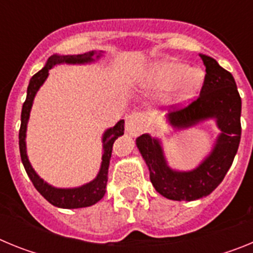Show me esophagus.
<instances>
[{
	"mask_svg": "<svg viewBox=\"0 0 253 253\" xmlns=\"http://www.w3.org/2000/svg\"><path fill=\"white\" fill-rule=\"evenodd\" d=\"M143 124H144V119L142 114H131L125 120V133L131 137H137L138 134L143 131Z\"/></svg>",
	"mask_w": 253,
	"mask_h": 253,
	"instance_id": "obj_1",
	"label": "esophagus"
}]
</instances>
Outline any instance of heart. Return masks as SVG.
Listing matches in <instances>:
<instances>
[{"mask_svg": "<svg viewBox=\"0 0 253 253\" xmlns=\"http://www.w3.org/2000/svg\"><path fill=\"white\" fill-rule=\"evenodd\" d=\"M196 74H199L196 69H190L187 64L181 63V62H166V63L156 64L147 76L146 87L154 92H162V91L169 90L184 77L182 86L172 99V104L181 106L191 101L200 88L202 78L199 75L198 82ZM196 81L198 82L196 83Z\"/></svg>", "mask_w": 253, "mask_h": 253, "instance_id": "obj_1", "label": "heart"}]
</instances>
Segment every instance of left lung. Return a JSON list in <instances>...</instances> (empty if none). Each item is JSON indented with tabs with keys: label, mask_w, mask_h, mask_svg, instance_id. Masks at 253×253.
<instances>
[{
	"label": "left lung",
	"mask_w": 253,
	"mask_h": 253,
	"mask_svg": "<svg viewBox=\"0 0 253 253\" xmlns=\"http://www.w3.org/2000/svg\"><path fill=\"white\" fill-rule=\"evenodd\" d=\"M199 55L207 68L200 96L185 109L167 114L165 123L182 131L213 120L219 134L209 153L193 169L182 171L169 165L161 138L144 133L135 139L156 191L176 202H193L213 193L231 169L241 140L242 101L233 76L214 58Z\"/></svg>",
	"instance_id": "8db88e82"
}]
</instances>
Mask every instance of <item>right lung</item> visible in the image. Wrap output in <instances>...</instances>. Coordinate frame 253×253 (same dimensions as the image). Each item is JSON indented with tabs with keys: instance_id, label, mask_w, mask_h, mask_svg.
<instances>
[{
	"instance_id": "add662e5",
	"label": "right lung",
	"mask_w": 253,
	"mask_h": 253,
	"mask_svg": "<svg viewBox=\"0 0 253 253\" xmlns=\"http://www.w3.org/2000/svg\"><path fill=\"white\" fill-rule=\"evenodd\" d=\"M104 53L105 51L102 50H92L84 53V54H53L46 60L45 66L31 77L28 86V92H26V100L22 105L21 126H20L19 131L20 156H21L22 165L25 167L29 178L31 180L35 189L42 194V196L45 200H48L51 205L62 208V209H78V208L91 207L104 198L105 193H106L107 171H109V163H110L111 152H113V144L115 139H118L120 135L124 134V120H119L114 126L107 128L102 133L101 165H100V169L96 177L91 180L90 182L81 185V186L57 187L48 184L46 181L40 177L29 161L28 151H26V130H28L29 119H30L31 107L34 104V99L38 91L46 81L49 71L53 67L59 66V64H78V66L92 64L99 62L104 57Z\"/></svg>"
}]
</instances>
